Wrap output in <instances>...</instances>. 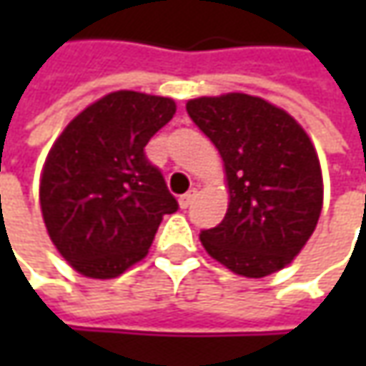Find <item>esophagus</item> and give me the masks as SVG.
I'll use <instances>...</instances> for the list:
<instances>
[{
    "instance_id": "1",
    "label": "esophagus",
    "mask_w": 366,
    "mask_h": 366,
    "mask_svg": "<svg viewBox=\"0 0 366 366\" xmlns=\"http://www.w3.org/2000/svg\"><path fill=\"white\" fill-rule=\"evenodd\" d=\"M195 195H197V189H191V191H187V193H183V195L179 197V205H181V209L189 207L191 202L195 199Z\"/></svg>"
}]
</instances>
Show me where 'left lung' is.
<instances>
[{"label": "left lung", "instance_id": "8db88e82", "mask_svg": "<svg viewBox=\"0 0 366 366\" xmlns=\"http://www.w3.org/2000/svg\"><path fill=\"white\" fill-rule=\"evenodd\" d=\"M187 114L218 148L230 191L224 219L199 236L207 254L250 279L287 267L324 199L310 136L285 109L246 93L189 99Z\"/></svg>", "mask_w": 366, "mask_h": 366}]
</instances>
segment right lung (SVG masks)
I'll use <instances>...</instances> for the list:
<instances>
[{"label": "right lung", "instance_id": "1", "mask_svg": "<svg viewBox=\"0 0 366 366\" xmlns=\"http://www.w3.org/2000/svg\"><path fill=\"white\" fill-rule=\"evenodd\" d=\"M169 97L114 92L69 122L50 148L40 207L63 259L92 279H114L147 257L164 214L177 212L144 147L175 116Z\"/></svg>", "mask_w": 366, "mask_h": 366}]
</instances>
